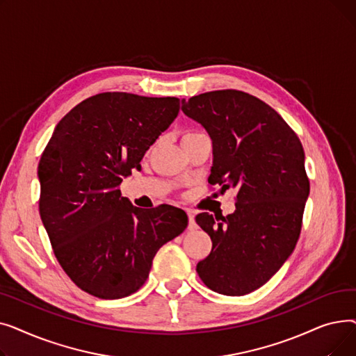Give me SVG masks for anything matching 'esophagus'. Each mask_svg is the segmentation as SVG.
Wrapping results in <instances>:
<instances>
[{"label":"esophagus","instance_id":"34e87169","mask_svg":"<svg viewBox=\"0 0 356 356\" xmlns=\"http://www.w3.org/2000/svg\"><path fill=\"white\" fill-rule=\"evenodd\" d=\"M188 212V216H189V225H188V229L189 231H195L197 228L196 225V220H195V213L192 211H186Z\"/></svg>","mask_w":356,"mask_h":356}]
</instances>
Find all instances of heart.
Listing matches in <instances>:
<instances>
[{
    "mask_svg": "<svg viewBox=\"0 0 356 356\" xmlns=\"http://www.w3.org/2000/svg\"><path fill=\"white\" fill-rule=\"evenodd\" d=\"M186 134H191V133H186ZM186 134H184V136H186Z\"/></svg>",
    "mask_w": 356,
    "mask_h": 356,
    "instance_id": "obj_1",
    "label": "heart"
}]
</instances>
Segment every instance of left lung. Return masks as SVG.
<instances>
[{"label":"left lung","instance_id":"left-lung-1","mask_svg":"<svg viewBox=\"0 0 356 356\" xmlns=\"http://www.w3.org/2000/svg\"><path fill=\"white\" fill-rule=\"evenodd\" d=\"M181 111L212 138L208 181L238 191L234 213L196 216L212 239L196 271L219 294H248L282 268L300 236L310 192L303 145L277 111L242 90L200 93Z\"/></svg>","mask_w":356,"mask_h":356}]
</instances>
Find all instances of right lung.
Listing matches in <instances>:
<instances>
[{
  "mask_svg": "<svg viewBox=\"0 0 356 356\" xmlns=\"http://www.w3.org/2000/svg\"><path fill=\"white\" fill-rule=\"evenodd\" d=\"M180 99L104 92L56 125L39 163V211L53 252L83 291L114 300L136 293L157 251L188 227L184 211L141 209L120 184L179 114Z\"/></svg>",
  "mask_w": 356,
  "mask_h": 356,
  "instance_id": "right-lung-1",
  "label": "right lung"
}]
</instances>
